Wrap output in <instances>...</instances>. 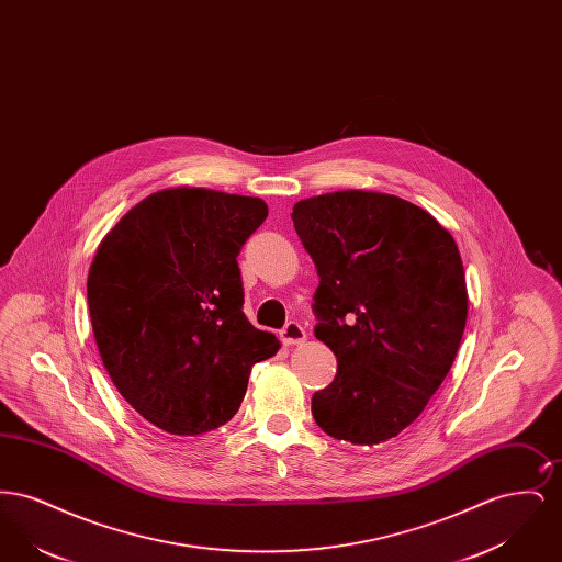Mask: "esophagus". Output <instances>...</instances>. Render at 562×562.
<instances>
[{"label": "esophagus", "mask_w": 562, "mask_h": 562, "mask_svg": "<svg viewBox=\"0 0 562 562\" xmlns=\"http://www.w3.org/2000/svg\"><path fill=\"white\" fill-rule=\"evenodd\" d=\"M305 339H307V333L299 322H289L282 328V341L286 346H301V344H305Z\"/></svg>", "instance_id": "esophagus-1"}]
</instances>
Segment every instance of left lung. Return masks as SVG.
<instances>
[{"label":"left lung","instance_id":"left-lung-1","mask_svg":"<svg viewBox=\"0 0 562 562\" xmlns=\"http://www.w3.org/2000/svg\"><path fill=\"white\" fill-rule=\"evenodd\" d=\"M293 223L321 276L316 339L337 374L312 398L328 436L373 447L428 406L453 367L468 318L459 248L428 211L346 189L301 200Z\"/></svg>","mask_w":562,"mask_h":562}]
</instances>
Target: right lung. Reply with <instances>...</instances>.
<instances>
[{
    "instance_id": "add662e5",
    "label": "right lung",
    "mask_w": 562,
    "mask_h": 562,
    "mask_svg": "<svg viewBox=\"0 0 562 562\" xmlns=\"http://www.w3.org/2000/svg\"><path fill=\"white\" fill-rule=\"evenodd\" d=\"M266 216L261 198L160 189L99 244L86 284L97 348L122 398L156 428L225 426L252 364L280 349L244 316L236 261Z\"/></svg>"
}]
</instances>
